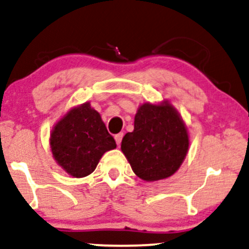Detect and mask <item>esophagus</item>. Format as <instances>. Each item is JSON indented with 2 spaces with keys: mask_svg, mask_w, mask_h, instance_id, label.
Wrapping results in <instances>:
<instances>
[{
  "mask_svg": "<svg viewBox=\"0 0 249 249\" xmlns=\"http://www.w3.org/2000/svg\"><path fill=\"white\" fill-rule=\"evenodd\" d=\"M123 136H124V134H123V133H118V134H116V136H115V139H116L117 145H121L122 139H123Z\"/></svg>",
  "mask_w": 249,
  "mask_h": 249,
  "instance_id": "esophagus-1",
  "label": "esophagus"
}]
</instances>
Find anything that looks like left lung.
I'll return each mask as SVG.
<instances>
[{"instance_id": "obj_1", "label": "left lung", "mask_w": 249, "mask_h": 249, "mask_svg": "<svg viewBox=\"0 0 249 249\" xmlns=\"http://www.w3.org/2000/svg\"><path fill=\"white\" fill-rule=\"evenodd\" d=\"M190 136L171 102L144 103L134 116V128L122 141V152L137 177L158 181L173 176L184 162Z\"/></svg>"}]
</instances>
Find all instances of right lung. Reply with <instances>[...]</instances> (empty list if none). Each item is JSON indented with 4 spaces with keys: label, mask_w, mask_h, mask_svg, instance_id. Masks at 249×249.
Listing matches in <instances>:
<instances>
[{
    "label": "right lung",
    "mask_w": 249,
    "mask_h": 249,
    "mask_svg": "<svg viewBox=\"0 0 249 249\" xmlns=\"http://www.w3.org/2000/svg\"><path fill=\"white\" fill-rule=\"evenodd\" d=\"M53 159L73 178H84L95 171L103 154L117 147L98 112L83 103L69 108L50 133Z\"/></svg>",
    "instance_id": "obj_1"
}]
</instances>
